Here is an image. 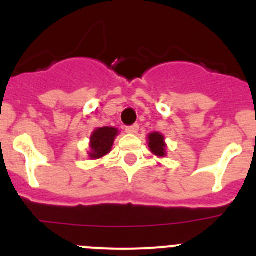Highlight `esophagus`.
<instances>
[{"label": "esophagus", "mask_w": 256, "mask_h": 256, "mask_svg": "<svg viewBox=\"0 0 256 256\" xmlns=\"http://www.w3.org/2000/svg\"><path fill=\"white\" fill-rule=\"evenodd\" d=\"M140 130V126L138 124H133V126H126V132L130 133V134H137Z\"/></svg>", "instance_id": "34e87169"}]
</instances>
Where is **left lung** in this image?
Here are the masks:
<instances>
[{"mask_svg":"<svg viewBox=\"0 0 256 256\" xmlns=\"http://www.w3.org/2000/svg\"><path fill=\"white\" fill-rule=\"evenodd\" d=\"M148 144L151 152L159 158L166 156V144L164 136L159 132H152L148 136Z\"/></svg>","mask_w":256,"mask_h":256,"instance_id":"left-lung-1","label":"left lung"}]
</instances>
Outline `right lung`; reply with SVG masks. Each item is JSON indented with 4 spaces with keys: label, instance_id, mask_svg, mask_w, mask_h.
<instances>
[{
    "label": "right lung",
    "instance_id": "right-lung-1",
    "mask_svg": "<svg viewBox=\"0 0 256 256\" xmlns=\"http://www.w3.org/2000/svg\"><path fill=\"white\" fill-rule=\"evenodd\" d=\"M119 130L114 126H101L94 130L90 138V152H88L90 159H101L108 155L112 151Z\"/></svg>",
    "mask_w": 256,
    "mask_h": 256
}]
</instances>
